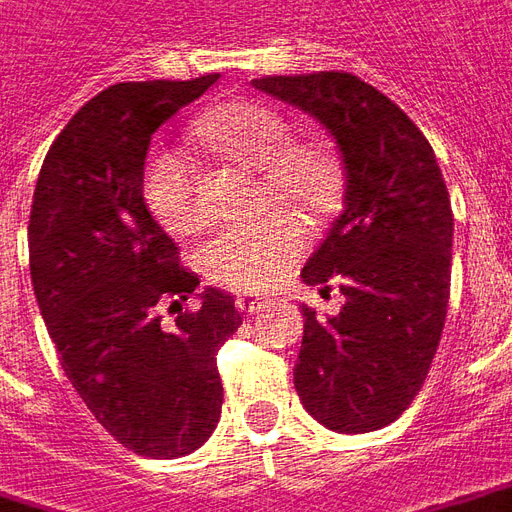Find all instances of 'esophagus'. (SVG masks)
<instances>
[{
	"label": "esophagus",
	"mask_w": 512,
	"mask_h": 512,
	"mask_svg": "<svg viewBox=\"0 0 512 512\" xmlns=\"http://www.w3.org/2000/svg\"><path fill=\"white\" fill-rule=\"evenodd\" d=\"M237 305H240L242 313L253 316V313H259L261 308H264V297H261V294L245 292V294H240V297H237Z\"/></svg>",
	"instance_id": "obj_1"
}]
</instances>
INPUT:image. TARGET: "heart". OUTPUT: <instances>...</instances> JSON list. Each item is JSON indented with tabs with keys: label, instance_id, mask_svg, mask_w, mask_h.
<instances>
[{
	"label": "heart",
	"instance_id": "1",
	"mask_svg": "<svg viewBox=\"0 0 512 512\" xmlns=\"http://www.w3.org/2000/svg\"><path fill=\"white\" fill-rule=\"evenodd\" d=\"M199 133L226 158L261 169L272 199L308 218H322L338 204L341 174L330 149L313 141L292 144L289 122L264 103L237 100L201 114ZM149 212L171 234L201 226L199 177L182 149L160 147L141 177ZM305 231L283 212L234 223L201 242L199 264L207 278L231 289H261L302 253Z\"/></svg>",
	"mask_w": 512,
	"mask_h": 512
}]
</instances>
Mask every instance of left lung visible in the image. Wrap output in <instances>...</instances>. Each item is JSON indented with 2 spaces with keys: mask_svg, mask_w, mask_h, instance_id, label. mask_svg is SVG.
I'll return each mask as SVG.
<instances>
[{
  "mask_svg": "<svg viewBox=\"0 0 512 512\" xmlns=\"http://www.w3.org/2000/svg\"><path fill=\"white\" fill-rule=\"evenodd\" d=\"M253 87L311 114L335 141L343 210L302 281L343 308L305 330L294 387L305 412L338 434L398 420L420 393L445 327L453 210L428 138L393 100L352 73L256 78Z\"/></svg>",
  "mask_w": 512,
  "mask_h": 512,
  "instance_id": "obj_1",
  "label": "left lung"
}]
</instances>
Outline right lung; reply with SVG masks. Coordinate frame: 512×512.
Returning <instances> with one entry per match:
<instances>
[{
	"label": "right lung",
	"mask_w": 512,
	"mask_h": 512,
	"mask_svg": "<svg viewBox=\"0 0 512 512\" xmlns=\"http://www.w3.org/2000/svg\"><path fill=\"white\" fill-rule=\"evenodd\" d=\"M215 76L130 81L92 98L48 149L29 215V270L59 363L108 434L144 458H182L215 431L218 354L242 324L226 292L179 267L141 190L149 144ZM166 304L180 313L163 328Z\"/></svg>",
	"instance_id": "1"
}]
</instances>
